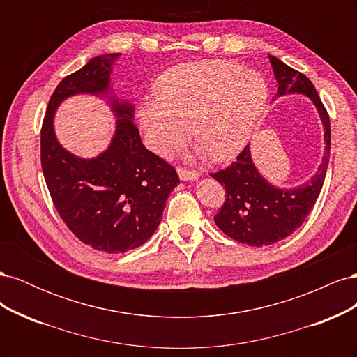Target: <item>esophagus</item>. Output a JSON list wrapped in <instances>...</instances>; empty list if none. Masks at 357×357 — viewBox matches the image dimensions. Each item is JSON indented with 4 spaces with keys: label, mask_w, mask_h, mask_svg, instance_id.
<instances>
[{
    "label": "esophagus",
    "mask_w": 357,
    "mask_h": 357,
    "mask_svg": "<svg viewBox=\"0 0 357 357\" xmlns=\"http://www.w3.org/2000/svg\"><path fill=\"white\" fill-rule=\"evenodd\" d=\"M177 172H178V177L181 180H185V181H188V180L190 181V180H197L198 178V172L197 171H192V169H188V168L178 167Z\"/></svg>",
    "instance_id": "esophagus-1"
}]
</instances>
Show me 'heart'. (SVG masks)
Returning a JSON list of instances; mask_svg holds the SVG:
<instances>
[{
    "mask_svg": "<svg viewBox=\"0 0 357 357\" xmlns=\"http://www.w3.org/2000/svg\"><path fill=\"white\" fill-rule=\"evenodd\" d=\"M268 102L265 80L228 61L180 63L160 75L155 101L139 121L158 153L176 149L186 134L213 160H228L247 144Z\"/></svg>",
    "mask_w": 357,
    "mask_h": 357,
    "instance_id": "obj_1",
    "label": "heart"
}]
</instances>
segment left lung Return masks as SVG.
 I'll use <instances>...</instances> for the list:
<instances>
[{
	"label": "left lung",
	"mask_w": 357,
	"mask_h": 357,
	"mask_svg": "<svg viewBox=\"0 0 357 357\" xmlns=\"http://www.w3.org/2000/svg\"><path fill=\"white\" fill-rule=\"evenodd\" d=\"M278 89L275 95L304 93L316 104L325 128V158L316 176L296 189H277L255 168L250 149L241 153L223 169L211 172V177L225 186L226 197L222 208L214 215V223L232 240L262 247L284 240L304 223L320 195L325 181L331 152V122L314 86L305 74L286 66L269 55Z\"/></svg>",
	"instance_id": "obj_1"
}]
</instances>
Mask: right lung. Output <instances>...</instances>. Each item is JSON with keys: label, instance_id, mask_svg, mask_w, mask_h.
Listing matches in <instances>:
<instances>
[{"label": "right lung", "instance_id": "1", "mask_svg": "<svg viewBox=\"0 0 357 357\" xmlns=\"http://www.w3.org/2000/svg\"><path fill=\"white\" fill-rule=\"evenodd\" d=\"M117 56H96L61 80L49 100L40 138L43 174L61 219L82 243L105 253H125L144 244L180 183L174 167L143 146L128 102L113 101L117 129L98 158H77L58 143L53 113L59 102L75 93H105Z\"/></svg>", "mask_w": 357, "mask_h": 357}]
</instances>
